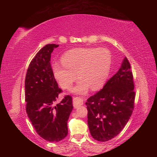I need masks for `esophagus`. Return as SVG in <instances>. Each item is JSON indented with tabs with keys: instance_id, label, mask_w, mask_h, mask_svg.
I'll list each match as a JSON object with an SVG mask.
<instances>
[{
	"instance_id": "34e87169",
	"label": "esophagus",
	"mask_w": 157,
	"mask_h": 157,
	"mask_svg": "<svg viewBox=\"0 0 157 157\" xmlns=\"http://www.w3.org/2000/svg\"><path fill=\"white\" fill-rule=\"evenodd\" d=\"M73 101V106L75 108L78 107L79 106H81L84 104L83 99L79 97H74Z\"/></svg>"
}]
</instances>
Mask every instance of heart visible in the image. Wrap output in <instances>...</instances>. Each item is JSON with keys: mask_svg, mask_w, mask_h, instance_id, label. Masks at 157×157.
<instances>
[{"mask_svg": "<svg viewBox=\"0 0 157 157\" xmlns=\"http://www.w3.org/2000/svg\"><path fill=\"white\" fill-rule=\"evenodd\" d=\"M62 63H55L52 70L55 78L64 89H70L80 78L73 91L84 94L89 87L100 89L109 75L112 57L105 48H76L66 51L61 57Z\"/></svg>", "mask_w": 157, "mask_h": 157, "instance_id": "obj_1", "label": "heart"}]
</instances>
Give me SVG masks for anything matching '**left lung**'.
Listing matches in <instances>:
<instances>
[{
	"mask_svg": "<svg viewBox=\"0 0 157 157\" xmlns=\"http://www.w3.org/2000/svg\"><path fill=\"white\" fill-rule=\"evenodd\" d=\"M133 79L131 65L125 57L118 72L102 89L88 98V125L94 139L108 141L126 125L134 108Z\"/></svg>",
	"mask_w": 157,
	"mask_h": 157,
	"instance_id": "1",
	"label": "left lung"
}]
</instances>
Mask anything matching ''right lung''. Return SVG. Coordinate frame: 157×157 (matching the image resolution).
<instances>
[{
	"label": "right lung",
	"mask_w": 157,
	"mask_h": 157,
	"mask_svg": "<svg viewBox=\"0 0 157 157\" xmlns=\"http://www.w3.org/2000/svg\"><path fill=\"white\" fill-rule=\"evenodd\" d=\"M59 45L48 44L39 50L28 66L25 80L26 112L39 136L58 142L67 136V121L73 110L71 95L53 104L62 90L58 87L50 63L51 53Z\"/></svg>",
	"instance_id": "1"
}]
</instances>
